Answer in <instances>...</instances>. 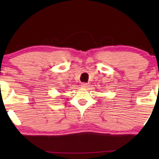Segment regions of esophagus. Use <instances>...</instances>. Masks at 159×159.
Here are the masks:
<instances>
[{"instance_id": "obj_1", "label": "esophagus", "mask_w": 159, "mask_h": 159, "mask_svg": "<svg viewBox=\"0 0 159 159\" xmlns=\"http://www.w3.org/2000/svg\"><path fill=\"white\" fill-rule=\"evenodd\" d=\"M81 86H82V88H87L89 87V84L88 83H82Z\"/></svg>"}]
</instances>
